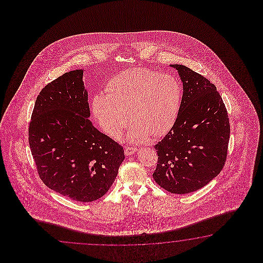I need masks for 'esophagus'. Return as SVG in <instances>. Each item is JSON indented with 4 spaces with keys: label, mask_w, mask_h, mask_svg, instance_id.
Segmentation results:
<instances>
[{
    "label": "esophagus",
    "mask_w": 263,
    "mask_h": 263,
    "mask_svg": "<svg viewBox=\"0 0 263 263\" xmlns=\"http://www.w3.org/2000/svg\"><path fill=\"white\" fill-rule=\"evenodd\" d=\"M125 154L127 155V156H129V155H132V154H134L135 151H137V148H135V147H132V146H125Z\"/></svg>",
    "instance_id": "1"
}]
</instances>
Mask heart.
Masks as SVG:
<instances>
[{"label": "heart", "mask_w": 263, "mask_h": 263, "mask_svg": "<svg viewBox=\"0 0 263 263\" xmlns=\"http://www.w3.org/2000/svg\"><path fill=\"white\" fill-rule=\"evenodd\" d=\"M107 94L94 96L92 110L101 129L118 137L133 120L129 139L143 142L172 129L181 103V86L172 75L134 67L112 77Z\"/></svg>", "instance_id": "1"}]
</instances>
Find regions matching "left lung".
I'll list each match as a JSON object with an SVG mask.
<instances>
[{
  "label": "left lung",
  "instance_id": "obj_1",
  "mask_svg": "<svg viewBox=\"0 0 263 263\" xmlns=\"http://www.w3.org/2000/svg\"><path fill=\"white\" fill-rule=\"evenodd\" d=\"M179 115L172 129L154 145L158 162L153 179L172 194L201 189L223 169L230 134L229 116L216 86L182 65Z\"/></svg>",
  "mask_w": 263,
  "mask_h": 263
}]
</instances>
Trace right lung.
<instances>
[{
  "mask_svg": "<svg viewBox=\"0 0 263 263\" xmlns=\"http://www.w3.org/2000/svg\"><path fill=\"white\" fill-rule=\"evenodd\" d=\"M83 69L63 74L40 91L29 125V145L41 180L80 202L101 198L123 162L124 149L96 129Z\"/></svg>",
  "mask_w": 263,
  "mask_h": 263,
  "instance_id": "add662e5",
  "label": "right lung"
}]
</instances>
